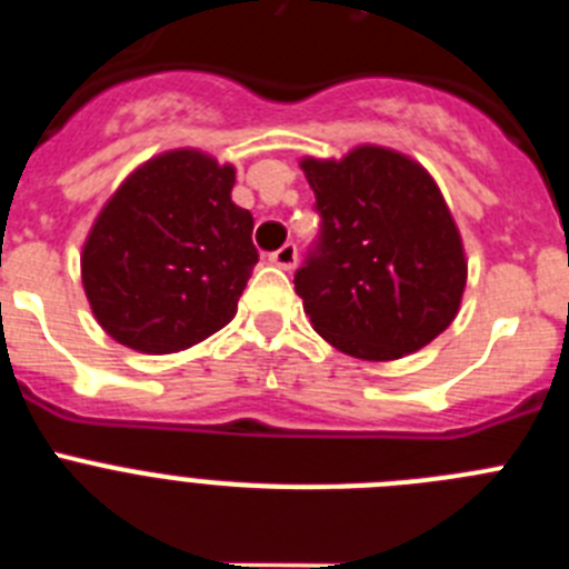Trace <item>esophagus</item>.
Masks as SVG:
<instances>
[{
    "label": "esophagus",
    "mask_w": 569,
    "mask_h": 569,
    "mask_svg": "<svg viewBox=\"0 0 569 569\" xmlns=\"http://www.w3.org/2000/svg\"><path fill=\"white\" fill-rule=\"evenodd\" d=\"M268 259L273 261L276 268H281V270H293V268H296V259H299V250H296L293 241H288V244H281L279 250H273V253H270Z\"/></svg>",
    "instance_id": "obj_1"
}]
</instances>
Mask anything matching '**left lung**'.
<instances>
[{
	"label": "left lung",
	"instance_id": "8db88e82",
	"mask_svg": "<svg viewBox=\"0 0 569 569\" xmlns=\"http://www.w3.org/2000/svg\"><path fill=\"white\" fill-rule=\"evenodd\" d=\"M319 236L296 270L313 330L341 353L401 359L459 313L467 264L459 230L425 168L385 148L341 162L305 159Z\"/></svg>",
	"mask_w": 569,
	"mask_h": 569
}]
</instances>
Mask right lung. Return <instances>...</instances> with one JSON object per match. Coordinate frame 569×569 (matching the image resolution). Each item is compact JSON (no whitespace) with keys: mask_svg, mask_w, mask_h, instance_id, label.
Here are the masks:
<instances>
[{"mask_svg":"<svg viewBox=\"0 0 569 569\" xmlns=\"http://www.w3.org/2000/svg\"><path fill=\"white\" fill-rule=\"evenodd\" d=\"M236 170L199 150L156 156L104 204L84 241L93 316L119 345L176 353L222 330L259 261Z\"/></svg>","mask_w":569,"mask_h":569,"instance_id":"add662e5","label":"right lung"}]
</instances>
